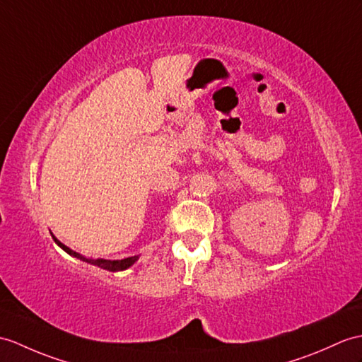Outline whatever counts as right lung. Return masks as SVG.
<instances>
[{
    "instance_id": "add662e5",
    "label": "right lung",
    "mask_w": 362,
    "mask_h": 362,
    "mask_svg": "<svg viewBox=\"0 0 362 362\" xmlns=\"http://www.w3.org/2000/svg\"><path fill=\"white\" fill-rule=\"evenodd\" d=\"M52 234V233H50ZM52 239L55 240V243L60 248H63L67 255H71L74 257H77L80 260H83V262H88L90 265H97L100 268H103V270H107V272H123L126 270V268H129L136 260H139V256H131V257H126V259H120V260H107V259H89V257H85L81 256L80 253H77V251L71 250L69 247H66L64 243H62L60 240H58L54 234H52Z\"/></svg>"
}]
</instances>
